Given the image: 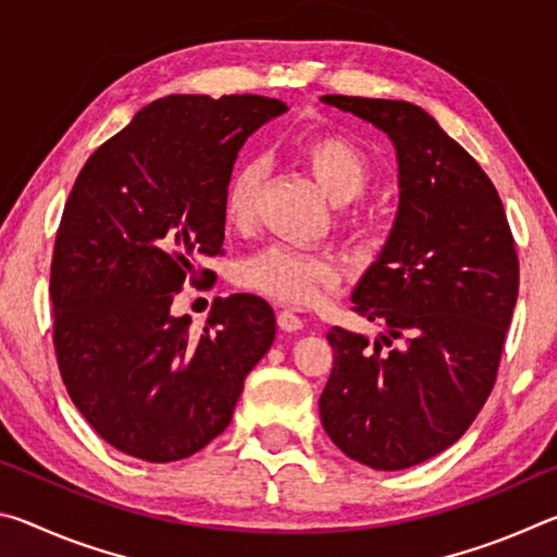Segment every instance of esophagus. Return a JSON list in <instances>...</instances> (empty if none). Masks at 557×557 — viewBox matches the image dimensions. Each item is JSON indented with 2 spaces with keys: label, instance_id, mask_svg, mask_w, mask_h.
Returning a JSON list of instances; mask_svg holds the SVG:
<instances>
[{
  "label": "esophagus",
  "instance_id": "obj_1",
  "mask_svg": "<svg viewBox=\"0 0 557 557\" xmlns=\"http://www.w3.org/2000/svg\"><path fill=\"white\" fill-rule=\"evenodd\" d=\"M277 326L282 329V332L292 334V332H299V329L305 326V322H301V317H297L295 312H292V309H280V312H277Z\"/></svg>",
  "mask_w": 557,
  "mask_h": 557
}]
</instances>
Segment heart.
<instances>
[{"mask_svg":"<svg viewBox=\"0 0 557 557\" xmlns=\"http://www.w3.org/2000/svg\"><path fill=\"white\" fill-rule=\"evenodd\" d=\"M301 159L312 169L317 182L334 201L346 203L363 194L369 184V159L346 137H317L299 149ZM262 166L245 162L231 174L223 191L225 219L233 225L252 221L258 209ZM235 277L243 287L262 292L287 305H309L322 297V292L336 285L338 265L326 252H314L295 245H270V248L245 258Z\"/></svg>","mask_w":557,"mask_h":557,"instance_id":"heart-1","label":"heart"}]
</instances>
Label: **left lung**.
I'll return each mask as SVG.
<instances>
[{
  "instance_id": "obj_1",
  "label": "left lung",
  "mask_w": 557,
  "mask_h": 557,
  "mask_svg": "<svg viewBox=\"0 0 557 557\" xmlns=\"http://www.w3.org/2000/svg\"><path fill=\"white\" fill-rule=\"evenodd\" d=\"M395 147L398 211L351 292L385 334L329 329L334 371L319 414L361 465L398 471L465 435L494 388L518 297V258L492 178L440 122L405 100L324 96ZM396 346H392V342Z\"/></svg>"
}]
</instances>
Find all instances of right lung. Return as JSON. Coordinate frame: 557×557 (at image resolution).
Masks as SVG:
<instances>
[{"mask_svg": "<svg viewBox=\"0 0 557 557\" xmlns=\"http://www.w3.org/2000/svg\"><path fill=\"white\" fill-rule=\"evenodd\" d=\"M287 112L260 96H169L96 149L75 178L51 262L53 344L75 408L129 457H191L231 425L275 342L256 295L215 299L206 326L174 292L219 256L223 191L252 132Z\"/></svg>", "mask_w": 557, "mask_h": 557, "instance_id": "add662e5", "label": "right lung"}]
</instances>
